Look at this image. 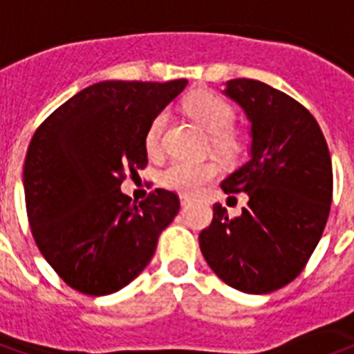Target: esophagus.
<instances>
[{"mask_svg": "<svg viewBox=\"0 0 354 354\" xmlns=\"http://www.w3.org/2000/svg\"><path fill=\"white\" fill-rule=\"evenodd\" d=\"M180 201H182V207H185V205H189L191 203V198H189V196H180Z\"/></svg>", "mask_w": 354, "mask_h": 354, "instance_id": "1", "label": "esophagus"}]
</instances>
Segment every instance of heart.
Returning <instances> with one entry per match:
<instances>
[{"label": "heart", "mask_w": 354, "mask_h": 354, "mask_svg": "<svg viewBox=\"0 0 354 354\" xmlns=\"http://www.w3.org/2000/svg\"><path fill=\"white\" fill-rule=\"evenodd\" d=\"M187 111L200 122L210 135L212 147L221 154H232L237 149V140L230 131L236 120L234 108L227 100L212 91H198L187 100ZM167 124V113H160L151 122L145 133L147 153H158L162 147V135ZM218 174V165L212 162H191V160H172L160 172V183L178 192H196L201 185L210 182Z\"/></svg>", "instance_id": "obj_1"}]
</instances>
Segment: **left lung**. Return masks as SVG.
<instances>
[{
    "mask_svg": "<svg viewBox=\"0 0 354 354\" xmlns=\"http://www.w3.org/2000/svg\"><path fill=\"white\" fill-rule=\"evenodd\" d=\"M223 95L250 122L248 160L221 182L246 192L239 218L214 205L200 248L212 272L245 293H270L302 272L328 221L333 171L328 144L308 109L252 79L227 81Z\"/></svg>",
    "mask_w": 354,
    "mask_h": 354,
    "instance_id": "8db88e82",
    "label": "left lung"
}]
</instances>
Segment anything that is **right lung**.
<instances>
[{"label":"right lung","mask_w":354,"mask_h":354,"mask_svg":"<svg viewBox=\"0 0 354 354\" xmlns=\"http://www.w3.org/2000/svg\"><path fill=\"white\" fill-rule=\"evenodd\" d=\"M187 81H102L59 106L37 127L23 169L35 245L70 288L109 295L149 264L180 210L156 189L138 205L120 191L147 163L145 133Z\"/></svg>","instance_id":"add662e5"}]
</instances>
